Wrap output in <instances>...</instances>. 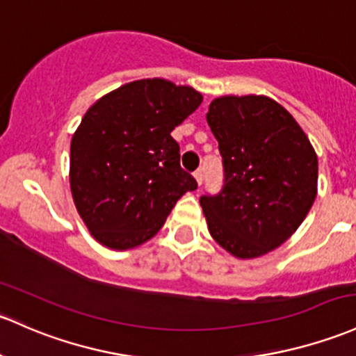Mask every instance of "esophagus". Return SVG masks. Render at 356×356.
I'll return each instance as SVG.
<instances>
[{
    "label": "esophagus",
    "instance_id": "34e87169",
    "mask_svg": "<svg viewBox=\"0 0 356 356\" xmlns=\"http://www.w3.org/2000/svg\"><path fill=\"white\" fill-rule=\"evenodd\" d=\"M194 179H196V182H197V186H201L203 184V181H204V174H203V170H196L194 172Z\"/></svg>",
    "mask_w": 356,
    "mask_h": 356
}]
</instances>
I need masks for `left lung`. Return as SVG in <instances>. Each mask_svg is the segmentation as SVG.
<instances>
[{"label": "left lung", "instance_id": "1", "mask_svg": "<svg viewBox=\"0 0 356 356\" xmlns=\"http://www.w3.org/2000/svg\"><path fill=\"white\" fill-rule=\"evenodd\" d=\"M207 121L223 159V188L201 196L208 230L238 259L291 237L317 194V155L293 115L264 95H225Z\"/></svg>", "mask_w": 356, "mask_h": 356}]
</instances>
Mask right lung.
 <instances>
[{
    "label": "right lung",
    "instance_id": "obj_1",
    "mask_svg": "<svg viewBox=\"0 0 356 356\" xmlns=\"http://www.w3.org/2000/svg\"><path fill=\"white\" fill-rule=\"evenodd\" d=\"M203 95L163 78L115 88L97 100L74 131L70 186L97 242L115 250L149 241L179 197L197 188L181 167L170 133Z\"/></svg>",
    "mask_w": 356,
    "mask_h": 356
}]
</instances>
